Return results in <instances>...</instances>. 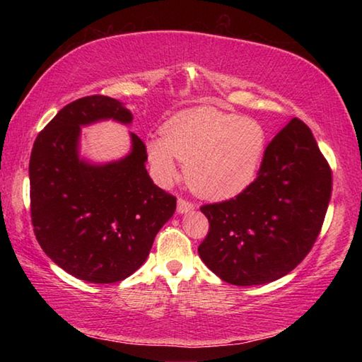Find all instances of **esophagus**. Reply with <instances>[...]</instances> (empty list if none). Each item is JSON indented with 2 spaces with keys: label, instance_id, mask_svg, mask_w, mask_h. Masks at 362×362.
I'll list each match as a JSON object with an SVG mask.
<instances>
[{
  "label": "esophagus",
  "instance_id": "esophagus-1",
  "mask_svg": "<svg viewBox=\"0 0 362 362\" xmlns=\"http://www.w3.org/2000/svg\"><path fill=\"white\" fill-rule=\"evenodd\" d=\"M193 209H194V204L189 203V201L183 198H179V201H177V212L179 214H187Z\"/></svg>",
  "mask_w": 362,
  "mask_h": 362
}]
</instances>
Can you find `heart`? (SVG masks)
<instances>
[{"label": "heart", "instance_id": "1", "mask_svg": "<svg viewBox=\"0 0 362 362\" xmlns=\"http://www.w3.org/2000/svg\"><path fill=\"white\" fill-rule=\"evenodd\" d=\"M267 150L265 129L254 119L203 105L173 116L163 137L146 142L156 179L170 185L187 164L189 188L206 199H228L254 182Z\"/></svg>", "mask_w": 362, "mask_h": 362}]
</instances>
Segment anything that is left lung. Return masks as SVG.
<instances>
[{
	"mask_svg": "<svg viewBox=\"0 0 362 362\" xmlns=\"http://www.w3.org/2000/svg\"><path fill=\"white\" fill-rule=\"evenodd\" d=\"M330 192L329 164L310 127L293 118L268 144L259 175L243 193L201 207L209 220L201 260L235 286L286 276L313 247Z\"/></svg>",
	"mask_w": 362,
	"mask_h": 362,
	"instance_id": "obj_1",
	"label": "left lung"
}]
</instances>
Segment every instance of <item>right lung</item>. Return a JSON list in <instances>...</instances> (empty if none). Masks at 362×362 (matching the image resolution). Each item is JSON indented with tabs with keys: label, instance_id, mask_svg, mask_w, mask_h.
<instances>
[{
	"label": "right lung",
	"instance_id": "1",
	"mask_svg": "<svg viewBox=\"0 0 362 362\" xmlns=\"http://www.w3.org/2000/svg\"><path fill=\"white\" fill-rule=\"evenodd\" d=\"M108 119L129 126L134 116L107 95L69 103L38 134L28 166L41 249L71 276L94 284L118 283L142 267L175 212L174 196L146 173V148L136 134H129L131 151L116 161L81 156V127Z\"/></svg>",
	"mask_w": 362,
	"mask_h": 362
}]
</instances>
